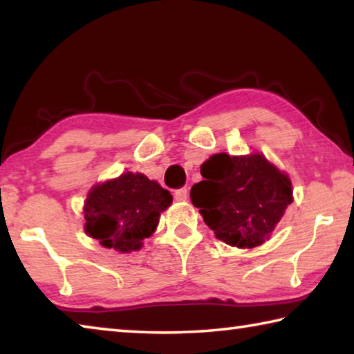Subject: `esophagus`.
<instances>
[{
	"label": "esophagus",
	"instance_id": "esophagus-1",
	"mask_svg": "<svg viewBox=\"0 0 354 354\" xmlns=\"http://www.w3.org/2000/svg\"><path fill=\"white\" fill-rule=\"evenodd\" d=\"M173 196H175L176 201H185V200H187V189H185V187L176 189L175 194H173Z\"/></svg>",
	"mask_w": 354,
	"mask_h": 354
}]
</instances>
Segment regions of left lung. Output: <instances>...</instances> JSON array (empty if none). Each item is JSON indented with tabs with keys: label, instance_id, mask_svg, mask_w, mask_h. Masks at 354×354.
<instances>
[{
	"label": "left lung",
	"instance_id": "obj_1",
	"mask_svg": "<svg viewBox=\"0 0 354 354\" xmlns=\"http://www.w3.org/2000/svg\"><path fill=\"white\" fill-rule=\"evenodd\" d=\"M190 200L220 241L254 248L267 241L292 203V184L262 154H214L201 165Z\"/></svg>",
	"mask_w": 354,
	"mask_h": 354
}]
</instances>
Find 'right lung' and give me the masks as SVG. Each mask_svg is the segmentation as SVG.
Here are the masks:
<instances>
[{
    "label": "right lung",
    "instance_id": "1",
    "mask_svg": "<svg viewBox=\"0 0 354 354\" xmlns=\"http://www.w3.org/2000/svg\"><path fill=\"white\" fill-rule=\"evenodd\" d=\"M171 201L170 192L156 181L127 171L91 190L84 206L86 232L106 248L139 250Z\"/></svg>",
    "mask_w": 354,
    "mask_h": 354
}]
</instances>
